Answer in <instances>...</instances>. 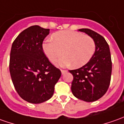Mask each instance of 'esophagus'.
Masks as SVG:
<instances>
[{"instance_id": "34e87169", "label": "esophagus", "mask_w": 124, "mask_h": 124, "mask_svg": "<svg viewBox=\"0 0 124 124\" xmlns=\"http://www.w3.org/2000/svg\"><path fill=\"white\" fill-rule=\"evenodd\" d=\"M67 72V70H61V73H62V75H64V74H65Z\"/></svg>"}]
</instances>
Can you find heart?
<instances>
[{
  "instance_id": "b5f03b06",
  "label": "heart",
  "mask_w": 124,
  "mask_h": 124,
  "mask_svg": "<svg viewBox=\"0 0 124 124\" xmlns=\"http://www.w3.org/2000/svg\"><path fill=\"white\" fill-rule=\"evenodd\" d=\"M52 39L43 42L42 47L45 55L51 62H54L62 54H64L56 62L60 66L73 64L74 67H81L90 60L96 50L94 39L83 33L64 30L54 33ZM63 52H62V50Z\"/></svg>"
}]
</instances>
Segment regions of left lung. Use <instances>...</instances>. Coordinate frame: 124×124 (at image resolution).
<instances>
[{"mask_svg":"<svg viewBox=\"0 0 124 124\" xmlns=\"http://www.w3.org/2000/svg\"><path fill=\"white\" fill-rule=\"evenodd\" d=\"M94 39L96 50L90 60L79 69L69 70L73 75L71 91L78 99L94 102L103 96L108 90L112 62L108 43L103 37L88 28L79 29Z\"/></svg>","mask_w":124,"mask_h":124,"instance_id":"left-lung-1","label":"left lung"}]
</instances>
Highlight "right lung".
Listing matches in <instances>:
<instances>
[{"instance_id": "1", "label": "right lung", "mask_w": 124, "mask_h": 124, "mask_svg": "<svg viewBox=\"0 0 124 124\" xmlns=\"http://www.w3.org/2000/svg\"><path fill=\"white\" fill-rule=\"evenodd\" d=\"M49 29L32 26L22 31L13 41L9 71L17 94L30 103L39 104L50 99L61 71L49 61L43 42Z\"/></svg>"}]
</instances>
